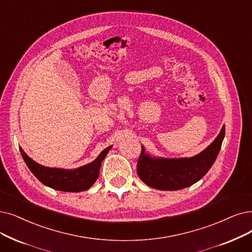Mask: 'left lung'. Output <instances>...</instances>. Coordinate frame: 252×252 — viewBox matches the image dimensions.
<instances>
[{"instance_id":"left-lung-1","label":"left lung","mask_w":252,"mask_h":252,"mask_svg":"<svg viewBox=\"0 0 252 252\" xmlns=\"http://www.w3.org/2000/svg\"><path fill=\"white\" fill-rule=\"evenodd\" d=\"M223 126L214 142L191 158L154 159L142 152L137 160V175L145 184L159 190H180L202 179L213 165L224 138Z\"/></svg>"}]
</instances>
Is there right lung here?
Wrapping results in <instances>:
<instances>
[{
    "label": "right lung",
    "instance_id": "1",
    "mask_svg": "<svg viewBox=\"0 0 252 252\" xmlns=\"http://www.w3.org/2000/svg\"><path fill=\"white\" fill-rule=\"evenodd\" d=\"M110 148L112 146L103 150L93 162L76 169L69 170L42 166L30 158L22 148L19 151L26 164L40 182L56 190L79 192V191L89 189L96 182L102 160L107 155Z\"/></svg>",
    "mask_w": 252,
    "mask_h": 252
}]
</instances>
